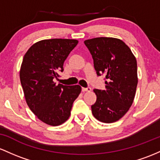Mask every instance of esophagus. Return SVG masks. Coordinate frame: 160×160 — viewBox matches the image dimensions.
<instances>
[{
  "mask_svg": "<svg viewBox=\"0 0 160 160\" xmlns=\"http://www.w3.org/2000/svg\"><path fill=\"white\" fill-rule=\"evenodd\" d=\"M82 91H91V88L90 87H88V88H82Z\"/></svg>",
  "mask_w": 160,
  "mask_h": 160,
  "instance_id": "34e87169",
  "label": "esophagus"
}]
</instances>
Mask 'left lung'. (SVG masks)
Wrapping results in <instances>:
<instances>
[{
  "instance_id": "left-lung-1",
  "label": "left lung",
  "mask_w": 160,
  "mask_h": 160,
  "mask_svg": "<svg viewBox=\"0 0 160 160\" xmlns=\"http://www.w3.org/2000/svg\"><path fill=\"white\" fill-rule=\"evenodd\" d=\"M94 60L98 75L105 76L106 89H94L97 100L91 106L100 122L112 123L126 113L133 103L138 85L137 60L120 39L100 37L84 41Z\"/></svg>"
}]
</instances>
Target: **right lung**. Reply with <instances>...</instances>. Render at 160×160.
Listing matches in <instances>:
<instances>
[{"label": "right lung", "mask_w": 160, "mask_h": 160, "mask_svg": "<svg viewBox=\"0 0 160 160\" xmlns=\"http://www.w3.org/2000/svg\"><path fill=\"white\" fill-rule=\"evenodd\" d=\"M78 41L46 39L34 44L23 57L19 78L28 107L43 122L57 126L69 119L79 85H56L64 61Z\"/></svg>", "instance_id": "right-lung-1"}]
</instances>
